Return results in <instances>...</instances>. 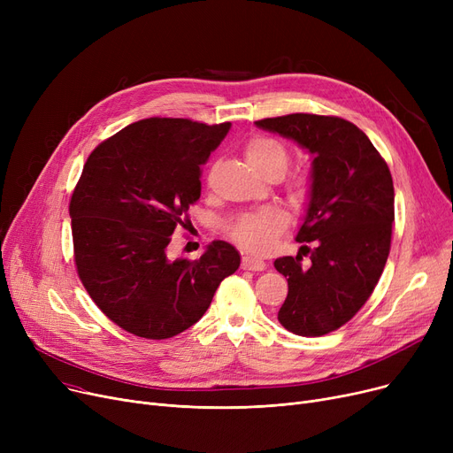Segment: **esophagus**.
I'll return each mask as SVG.
<instances>
[{"label":"esophagus","instance_id":"esophagus-1","mask_svg":"<svg viewBox=\"0 0 453 453\" xmlns=\"http://www.w3.org/2000/svg\"><path fill=\"white\" fill-rule=\"evenodd\" d=\"M242 268L250 270V272H263L266 268V263L263 258L253 257V255H246L242 257Z\"/></svg>","mask_w":453,"mask_h":453}]
</instances>
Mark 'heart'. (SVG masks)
Returning a JSON list of instances; mask_svg holds the SVG:
<instances>
[{
    "instance_id": "1",
    "label": "heart",
    "mask_w": 453,
    "mask_h": 453,
    "mask_svg": "<svg viewBox=\"0 0 453 453\" xmlns=\"http://www.w3.org/2000/svg\"><path fill=\"white\" fill-rule=\"evenodd\" d=\"M244 154L248 163L258 174H277L280 176L288 165V150L280 141L266 135H255L251 137L246 147ZM308 195H311V178L306 174H299L290 183V200L294 203H303ZM288 217L287 212L270 207L258 212H250L241 217L231 227L233 239L242 244L244 248L263 253L273 246L277 236L287 227Z\"/></svg>"
}]
</instances>
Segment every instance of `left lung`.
<instances>
[{"mask_svg": "<svg viewBox=\"0 0 453 453\" xmlns=\"http://www.w3.org/2000/svg\"><path fill=\"white\" fill-rule=\"evenodd\" d=\"M255 125L296 141L314 157L297 242L316 248H301L311 253V265H303L301 253L273 263L288 280L277 319L297 336L328 334L365 304L388 263L395 220L389 166L342 117L290 113Z\"/></svg>", "mask_w": 453, "mask_h": 453, "instance_id": "1", "label": "left lung"}]
</instances>
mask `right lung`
<instances>
[{
    "label": "right lung",
    "mask_w": 453,
    "mask_h": 453,
    "mask_svg": "<svg viewBox=\"0 0 453 453\" xmlns=\"http://www.w3.org/2000/svg\"><path fill=\"white\" fill-rule=\"evenodd\" d=\"M229 128L142 119L103 141L84 165L69 203L77 272L93 303L134 336L166 340L193 326L241 266L224 241L196 260L166 251L200 198V166Z\"/></svg>",
    "instance_id": "obj_1"
}]
</instances>
